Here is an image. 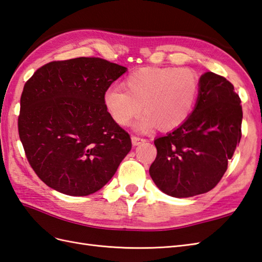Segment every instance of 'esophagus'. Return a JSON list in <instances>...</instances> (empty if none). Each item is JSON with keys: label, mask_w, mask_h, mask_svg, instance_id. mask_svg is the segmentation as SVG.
<instances>
[{"label": "esophagus", "mask_w": 262, "mask_h": 262, "mask_svg": "<svg viewBox=\"0 0 262 262\" xmlns=\"http://www.w3.org/2000/svg\"><path fill=\"white\" fill-rule=\"evenodd\" d=\"M144 142H145V139L142 138V137H138V136H135V135L132 136V143H133L134 146H137V145L142 144Z\"/></svg>", "instance_id": "obj_1"}]
</instances>
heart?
<instances>
[{
	"instance_id": "obj_1",
	"label": "heart",
	"mask_w": 262,
	"mask_h": 262,
	"mask_svg": "<svg viewBox=\"0 0 262 262\" xmlns=\"http://www.w3.org/2000/svg\"><path fill=\"white\" fill-rule=\"evenodd\" d=\"M124 84L126 91L108 89L103 103L120 126H128L143 105L146 114L137 124L139 129L155 125L163 130L178 128L190 117L199 91L195 72L175 67H145L130 74Z\"/></svg>"
}]
</instances>
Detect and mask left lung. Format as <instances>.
<instances>
[{"mask_svg": "<svg viewBox=\"0 0 262 262\" xmlns=\"http://www.w3.org/2000/svg\"><path fill=\"white\" fill-rule=\"evenodd\" d=\"M242 106L233 84L213 72L199 80L194 111L183 124L156 138L149 174L167 195L190 198L211 191L228 168L241 139Z\"/></svg>", "mask_w": 262, "mask_h": 262, "instance_id": "1", "label": "left lung"}]
</instances>
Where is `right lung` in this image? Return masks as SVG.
<instances>
[{
	"instance_id": "obj_1",
	"label": "right lung",
	"mask_w": 262,
	"mask_h": 262,
	"mask_svg": "<svg viewBox=\"0 0 262 262\" xmlns=\"http://www.w3.org/2000/svg\"><path fill=\"white\" fill-rule=\"evenodd\" d=\"M127 68L100 58L49 62L24 84L19 136L27 159L49 187L86 196L105 186L132 149L103 95Z\"/></svg>"
}]
</instances>
